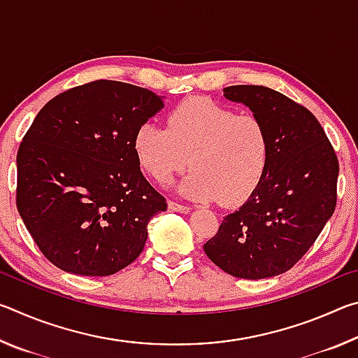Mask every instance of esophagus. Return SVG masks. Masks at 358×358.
Masks as SVG:
<instances>
[{"instance_id":"34e87169","label":"esophagus","mask_w":358,"mask_h":358,"mask_svg":"<svg viewBox=\"0 0 358 358\" xmlns=\"http://www.w3.org/2000/svg\"><path fill=\"white\" fill-rule=\"evenodd\" d=\"M169 210L171 211H177V213H189V207L187 205H181V203H177V202H172L169 201Z\"/></svg>"}]
</instances>
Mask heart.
<instances>
[{
    "instance_id": "heart-1",
    "label": "heart",
    "mask_w": 358,
    "mask_h": 358,
    "mask_svg": "<svg viewBox=\"0 0 358 358\" xmlns=\"http://www.w3.org/2000/svg\"><path fill=\"white\" fill-rule=\"evenodd\" d=\"M136 159L157 183L183 171L180 194L194 201L245 202L257 189L270 161V138L264 121L237 113L208 98H187L172 108L167 129L145 121L136 129Z\"/></svg>"
}]
</instances>
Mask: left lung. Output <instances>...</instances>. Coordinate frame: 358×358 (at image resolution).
Instances as JSON below:
<instances>
[{"label":"left lung","instance_id":"left-lung-1","mask_svg":"<svg viewBox=\"0 0 358 358\" xmlns=\"http://www.w3.org/2000/svg\"><path fill=\"white\" fill-rule=\"evenodd\" d=\"M224 98L264 121L270 161L262 183L203 245L213 264L245 280L281 275L299 262L336 207L338 157L316 117L260 85H234Z\"/></svg>","mask_w":358,"mask_h":358}]
</instances>
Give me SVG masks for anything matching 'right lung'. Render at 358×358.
<instances>
[{
	"label": "right lung",
	"instance_id": "right-lung-1",
	"mask_svg": "<svg viewBox=\"0 0 358 358\" xmlns=\"http://www.w3.org/2000/svg\"><path fill=\"white\" fill-rule=\"evenodd\" d=\"M162 107L147 88L96 80L41 108L17 153V208L58 268L108 276L141 256L150 220L167 203L132 141Z\"/></svg>",
	"mask_w": 358,
	"mask_h": 358
}]
</instances>
